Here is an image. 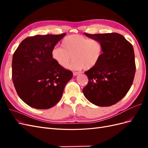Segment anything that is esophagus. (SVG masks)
I'll use <instances>...</instances> for the list:
<instances>
[{
    "mask_svg": "<svg viewBox=\"0 0 148 148\" xmlns=\"http://www.w3.org/2000/svg\"><path fill=\"white\" fill-rule=\"evenodd\" d=\"M79 73H80L79 72H77V71H74V72L73 73V75H74V76H77V75H79Z\"/></svg>",
    "mask_w": 148,
    "mask_h": 148,
    "instance_id": "obj_1",
    "label": "esophagus"
}]
</instances>
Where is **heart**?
<instances>
[{
  "instance_id": "b5f03b06",
  "label": "heart",
  "mask_w": 148,
  "mask_h": 148,
  "mask_svg": "<svg viewBox=\"0 0 148 148\" xmlns=\"http://www.w3.org/2000/svg\"><path fill=\"white\" fill-rule=\"evenodd\" d=\"M61 46L52 49V59L64 68L68 66L73 59L70 68L74 70L93 69L99 64L104 51L101 41L81 34H71L64 38Z\"/></svg>"
}]
</instances>
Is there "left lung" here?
<instances>
[{
	"label": "left lung",
	"instance_id": "1",
	"mask_svg": "<svg viewBox=\"0 0 148 148\" xmlns=\"http://www.w3.org/2000/svg\"><path fill=\"white\" fill-rule=\"evenodd\" d=\"M84 34L101 41L104 51L99 64L84 72L88 83L83 89L84 96L97 106L115 104L133 82L136 65L133 46L119 33Z\"/></svg>",
	"mask_w": 148,
	"mask_h": 148
}]
</instances>
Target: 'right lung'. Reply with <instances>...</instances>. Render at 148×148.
<instances>
[{
  "label": "right lung",
  "mask_w": 148,
  "mask_h": 148,
  "mask_svg": "<svg viewBox=\"0 0 148 148\" xmlns=\"http://www.w3.org/2000/svg\"><path fill=\"white\" fill-rule=\"evenodd\" d=\"M66 33L37 35L22 41L12 58V79L20 99L29 106L47 109L63 95L73 77L52 59V49Z\"/></svg>",
  "instance_id": "1"
}]
</instances>
